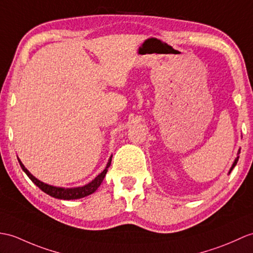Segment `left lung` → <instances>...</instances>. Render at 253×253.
Returning a JSON list of instances; mask_svg holds the SVG:
<instances>
[{
  "label": "left lung",
  "instance_id": "1",
  "mask_svg": "<svg viewBox=\"0 0 253 253\" xmlns=\"http://www.w3.org/2000/svg\"><path fill=\"white\" fill-rule=\"evenodd\" d=\"M239 154H240V150H238V153H237V157L235 158V161H234V163H233V165H232V167H231V169H230V171H228V174L231 173V171L232 170L234 169V167L236 166V164H237V162H238V158H239Z\"/></svg>",
  "mask_w": 253,
  "mask_h": 253
}]
</instances>
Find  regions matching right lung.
I'll return each instance as SVG.
<instances>
[{
    "instance_id": "1",
    "label": "right lung",
    "mask_w": 253,
    "mask_h": 253,
    "mask_svg": "<svg viewBox=\"0 0 253 253\" xmlns=\"http://www.w3.org/2000/svg\"><path fill=\"white\" fill-rule=\"evenodd\" d=\"M18 158V157H17ZM111 161H112V155L109 158L107 167L104 168L103 171L101 173H99L97 177L93 179L89 183L85 184L84 186H78V187H60V186H54V185H49L47 183H44V182L40 181L39 179H37L34 177L33 174L30 173V171L25 167V165L21 163V161L18 158V162L20 164V166L22 168L23 171L26 172V174L28 175L30 180L33 182V183L39 186L41 190H42L44 193L48 194L49 196L55 197L58 199H79V198H83L85 196L90 195L93 192H96L98 187L100 186V184L102 183V181L105 177V174L108 172V168L111 165Z\"/></svg>"
}]
</instances>
